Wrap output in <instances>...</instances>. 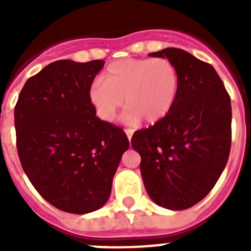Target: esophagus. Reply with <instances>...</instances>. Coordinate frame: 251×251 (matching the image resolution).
<instances>
[{
  "mask_svg": "<svg viewBox=\"0 0 251 251\" xmlns=\"http://www.w3.org/2000/svg\"><path fill=\"white\" fill-rule=\"evenodd\" d=\"M133 133H134V130L130 129V128H127V129H126V134H127V137H128V139H129V141L132 139Z\"/></svg>",
  "mask_w": 251,
  "mask_h": 251,
  "instance_id": "obj_1",
  "label": "esophagus"
}]
</instances>
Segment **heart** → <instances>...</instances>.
<instances>
[{
    "label": "heart",
    "mask_w": 251,
    "mask_h": 251,
    "mask_svg": "<svg viewBox=\"0 0 251 251\" xmlns=\"http://www.w3.org/2000/svg\"><path fill=\"white\" fill-rule=\"evenodd\" d=\"M178 88V70L166 57L123 59L106 68L103 83L94 81L88 97L103 121L112 122L124 100L128 121L156 124L172 110Z\"/></svg>",
    "instance_id": "heart-1"
}]
</instances>
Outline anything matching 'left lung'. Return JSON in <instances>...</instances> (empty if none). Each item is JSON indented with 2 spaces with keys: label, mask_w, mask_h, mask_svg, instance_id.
<instances>
[{
  "label": "left lung",
  "mask_w": 251,
  "mask_h": 251,
  "mask_svg": "<svg viewBox=\"0 0 251 251\" xmlns=\"http://www.w3.org/2000/svg\"><path fill=\"white\" fill-rule=\"evenodd\" d=\"M150 56L167 57L178 70L176 103L165 119L132 137L141 154L148 196L168 210L200 202L223 174L231 147V103L210 64L182 49L167 48Z\"/></svg>",
  "instance_id": "1"
}]
</instances>
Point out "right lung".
<instances>
[{"instance_id": "add662e5", "label": "right lung", "mask_w": 251, "mask_h": 251, "mask_svg": "<svg viewBox=\"0 0 251 251\" xmlns=\"http://www.w3.org/2000/svg\"><path fill=\"white\" fill-rule=\"evenodd\" d=\"M103 60H57L28 77L15 106L16 146L26 176L61 211L88 214L109 199L126 133L97 117L88 97Z\"/></svg>"}]
</instances>
